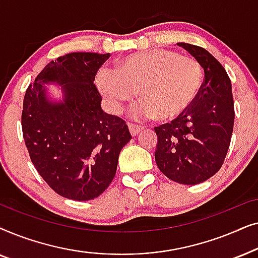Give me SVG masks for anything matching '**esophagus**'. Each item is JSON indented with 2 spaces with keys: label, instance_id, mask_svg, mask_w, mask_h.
<instances>
[{
  "label": "esophagus",
  "instance_id": "obj_1",
  "mask_svg": "<svg viewBox=\"0 0 258 258\" xmlns=\"http://www.w3.org/2000/svg\"><path fill=\"white\" fill-rule=\"evenodd\" d=\"M128 126H129V132H130V134H132L133 136H136L137 134H139L140 132H142V130L144 129L143 126L133 124V123H128Z\"/></svg>",
  "mask_w": 258,
  "mask_h": 258
}]
</instances>
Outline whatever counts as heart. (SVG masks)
<instances>
[{
	"label": "heart",
	"instance_id": "obj_1",
	"mask_svg": "<svg viewBox=\"0 0 258 258\" xmlns=\"http://www.w3.org/2000/svg\"><path fill=\"white\" fill-rule=\"evenodd\" d=\"M202 67L195 58L168 49L135 52L123 57L117 69L101 68L96 87L112 114H121L139 90L135 117L175 121L195 103L202 87Z\"/></svg>",
	"mask_w": 258,
	"mask_h": 258
}]
</instances>
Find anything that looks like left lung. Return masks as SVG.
Returning a JSON list of instances; mask_svg holds the SVG:
<instances>
[{
	"label": "left lung",
	"mask_w": 258,
	"mask_h": 258,
	"mask_svg": "<svg viewBox=\"0 0 258 258\" xmlns=\"http://www.w3.org/2000/svg\"><path fill=\"white\" fill-rule=\"evenodd\" d=\"M177 44L200 63L204 80L184 115L155 126V161L171 181L194 185L209 179L223 164L234 128V98L227 72L209 51L184 42Z\"/></svg>",
	"instance_id": "8db88e82"
}]
</instances>
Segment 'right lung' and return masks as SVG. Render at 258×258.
<instances>
[{"label": "right lung", "mask_w": 258, "mask_h": 258, "mask_svg": "<svg viewBox=\"0 0 258 258\" xmlns=\"http://www.w3.org/2000/svg\"><path fill=\"white\" fill-rule=\"evenodd\" d=\"M110 54L72 52L49 62L28 87L22 130L29 156L48 185L66 199L98 197L115 177L128 125L101 108L94 81ZM59 85L52 100L45 85Z\"/></svg>", "instance_id": "obj_1"}]
</instances>
